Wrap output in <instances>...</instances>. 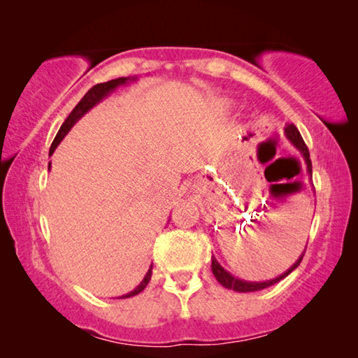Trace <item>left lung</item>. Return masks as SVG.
<instances>
[{"mask_svg":"<svg viewBox=\"0 0 358 358\" xmlns=\"http://www.w3.org/2000/svg\"><path fill=\"white\" fill-rule=\"evenodd\" d=\"M284 134H286L287 141H290V143L294 145V147L300 151V155L303 156V159L306 162V171L310 177H313V166H311V159H310V151H308V147L303 142V138L300 136L299 129L295 128L294 124H286V128H284ZM306 250V248H305ZM303 256H305V251L301 252V256L296 259V262L290 266L287 271H284L282 275H280L278 278H273V280H268V281H245V280H240V278L230 275L229 271L221 266V264L217 262L215 256H211V271H213L215 278L217 280V282L224 286L226 289H232L235 292H256V290H262L265 287H270L276 284L278 281H281L282 278H286L289 273H292V271L296 268V266L300 265Z\"/></svg>","mask_w":358,"mask_h":358,"instance_id":"left-lung-1","label":"left lung"}]
</instances>
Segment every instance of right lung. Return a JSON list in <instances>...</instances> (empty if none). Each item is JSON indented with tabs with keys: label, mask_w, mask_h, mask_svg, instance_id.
Returning <instances> with one entry per match:
<instances>
[{
	"label": "right lung",
	"mask_w": 358,
	"mask_h": 358,
	"mask_svg": "<svg viewBox=\"0 0 358 358\" xmlns=\"http://www.w3.org/2000/svg\"><path fill=\"white\" fill-rule=\"evenodd\" d=\"M136 80H137V77H118V78H113V80H108V82H104V83H98V85H94L93 88H90L88 92H87V94H85L83 98L80 99V102H78V104L74 107V110L69 113V117L64 120V123L62 124V128H59L57 137L53 138L52 147H50V151H48V155H50V156L53 155V151H55V148L58 147L59 142L63 141V138L66 137V134H68V132L72 129V126H74L77 121L83 117L85 113L92 110V108L96 104H99L102 99H106L107 96L110 94V93H113L118 87H123V85H128L129 82H136ZM48 169H50V164H48ZM151 270H153V264L150 265V268L147 271V275H145V278L142 280V282L138 284V286L134 290H131L129 294L121 295L120 299H129V296H134L137 294H141L142 290L147 287V284L151 280Z\"/></svg>",
	"instance_id": "obj_1"
}]
</instances>
